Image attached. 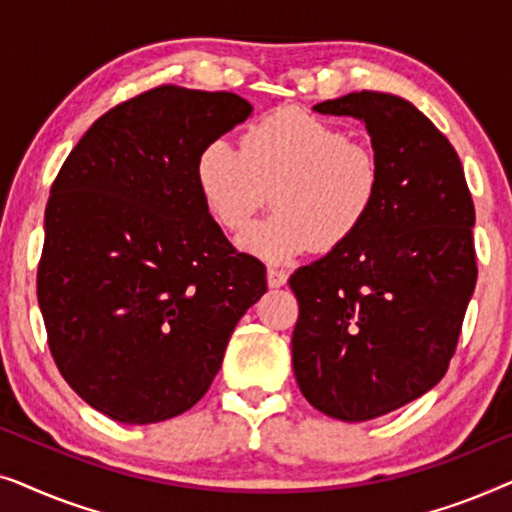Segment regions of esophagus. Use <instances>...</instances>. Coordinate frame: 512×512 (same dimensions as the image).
Returning a JSON list of instances; mask_svg holds the SVG:
<instances>
[{
	"label": "esophagus",
	"mask_w": 512,
	"mask_h": 512,
	"mask_svg": "<svg viewBox=\"0 0 512 512\" xmlns=\"http://www.w3.org/2000/svg\"><path fill=\"white\" fill-rule=\"evenodd\" d=\"M286 279H289V275H286L284 270L268 268V286H270V289H279V286H284Z\"/></svg>",
	"instance_id": "obj_1"
}]
</instances>
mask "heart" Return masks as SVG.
Wrapping results in <instances>:
<instances>
[{
	"label": "heart",
	"mask_w": 512,
	"mask_h": 512,
	"mask_svg": "<svg viewBox=\"0 0 512 512\" xmlns=\"http://www.w3.org/2000/svg\"><path fill=\"white\" fill-rule=\"evenodd\" d=\"M193 174L207 214L228 233L247 226L268 191L275 212L256 221L240 247L286 263L359 235L380 202L384 165L373 146L349 139L340 125L282 109L247 125L240 149L226 139L202 146Z\"/></svg>",
	"instance_id": "obj_1"
}]
</instances>
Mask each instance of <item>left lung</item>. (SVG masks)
Listing matches in <instances>:
<instances>
[{
  "instance_id": "left-lung-1",
  "label": "left lung",
  "mask_w": 512,
  "mask_h": 512,
  "mask_svg": "<svg viewBox=\"0 0 512 512\" xmlns=\"http://www.w3.org/2000/svg\"><path fill=\"white\" fill-rule=\"evenodd\" d=\"M366 123L384 165L359 235L293 272V373L319 412L368 422L443 380L473 296L475 207L447 137L403 97L375 90L314 104Z\"/></svg>"
}]
</instances>
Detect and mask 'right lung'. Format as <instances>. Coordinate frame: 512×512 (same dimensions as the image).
<instances>
[{
	"instance_id": "1",
	"label": "right lung",
	"mask_w": 512,
	"mask_h": 512,
	"mask_svg": "<svg viewBox=\"0 0 512 512\" xmlns=\"http://www.w3.org/2000/svg\"><path fill=\"white\" fill-rule=\"evenodd\" d=\"M251 116L235 93L158 86L90 125L51 186L37 298L69 387L123 424L191 410L268 291L202 205L200 149Z\"/></svg>"
}]
</instances>
